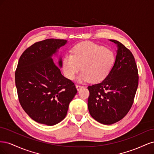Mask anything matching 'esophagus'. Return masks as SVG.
<instances>
[{
	"instance_id": "esophagus-1",
	"label": "esophagus",
	"mask_w": 154,
	"mask_h": 154,
	"mask_svg": "<svg viewBox=\"0 0 154 154\" xmlns=\"http://www.w3.org/2000/svg\"><path fill=\"white\" fill-rule=\"evenodd\" d=\"M76 88H77V90L78 91H79V90H80L82 88H83V87L82 86V85H78V84H76Z\"/></svg>"
}]
</instances>
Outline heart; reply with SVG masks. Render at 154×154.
I'll list each match as a JSON object with an SVG mask.
<instances>
[{"mask_svg":"<svg viewBox=\"0 0 154 154\" xmlns=\"http://www.w3.org/2000/svg\"><path fill=\"white\" fill-rule=\"evenodd\" d=\"M112 51L91 42H83L76 45L72 54H66L62 62L65 76L73 80L79 71L80 82H99L109 75L115 63Z\"/></svg>","mask_w":154,"mask_h":154,"instance_id":"heart-1","label":"heart"}]
</instances>
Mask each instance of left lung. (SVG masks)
I'll list each match as a JSON object with an SVG mask.
<instances>
[{"label":"left lung","instance_id":"left-lung-1","mask_svg":"<svg viewBox=\"0 0 154 154\" xmlns=\"http://www.w3.org/2000/svg\"><path fill=\"white\" fill-rule=\"evenodd\" d=\"M116 61L103 81L89 85L88 109L92 117L104 125H112L122 119L134 103L139 76L132 52L119 42Z\"/></svg>","mask_w":154,"mask_h":154}]
</instances>
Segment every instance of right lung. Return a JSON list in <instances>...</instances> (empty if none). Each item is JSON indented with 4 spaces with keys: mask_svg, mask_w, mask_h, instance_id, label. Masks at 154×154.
<instances>
[{
    "mask_svg": "<svg viewBox=\"0 0 154 154\" xmlns=\"http://www.w3.org/2000/svg\"><path fill=\"white\" fill-rule=\"evenodd\" d=\"M67 40L46 39L27 48L18 60L15 85L22 109L37 123L49 126L62 121L77 93L51 58ZM62 67V59L58 62Z\"/></svg>",
    "mask_w": 154,
    "mask_h": 154,
    "instance_id": "add662e5",
    "label": "right lung"
}]
</instances>
